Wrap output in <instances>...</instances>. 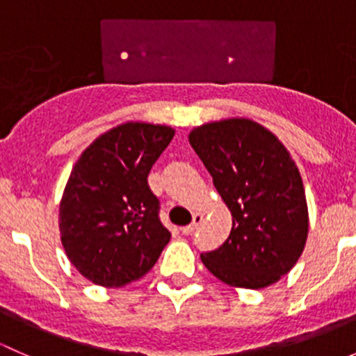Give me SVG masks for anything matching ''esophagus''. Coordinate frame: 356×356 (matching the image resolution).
I'll use <instances>...</instances> for the list:
<instances>
[{"label": "esophagus", "mask_w": 356, "mask_h": 356, "mask_svg": "<svg viewBox=\"0 0 356 356\" xmlns=\"http://www.w3.org/2000/svg\"><path fill=\"white\" fill-rule=\"evenodd\" d=\"M201 222H203V215L195 213V215H193V222H191V224L186 225V227H181V232H182V234H193V232H195L196 229H198V225L201 224Z\"/></svg>", "instance_id": "34e87169"}]
</instances>
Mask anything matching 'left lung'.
Here are the masks:
<instances>
[{
  "mask_svg": "<svg viewBox=\"0 0 356 356\" xmlns=\"http://www.w3.org/2000/svg\"><path fill=\"white\" fill-rule=\"evenodd\" d=\"M189 143L232 215L231 234L218 250L201 253L203 265L234 288L277 282L308 236L303 181L286 146L250 118L200 125Z\"/></svg>",
  "mask_w": 356,
  "mask_h": 356,
  "instance_id": "obj_1",
  "label": "left lung"
}]
</instances>
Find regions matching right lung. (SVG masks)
<instances>
[{
  "instance_id": "obj_1",
  "label": "right lung",
  "mask_w": 356,
  "mask_h": 356,
  "mask_svg": "<svg viewBox=\"0 0 356 356\" xmlns=\"http://www.w3.org/2000/svg\"><path fill=\"white\" fill-rule=\"evenodd\" d=\"M174 134L168 125H117L72 168L60 201V236L68 260L88 281L105 288L138 281L170 241L148 174Z\"/></svg>"
}]
</instances>
